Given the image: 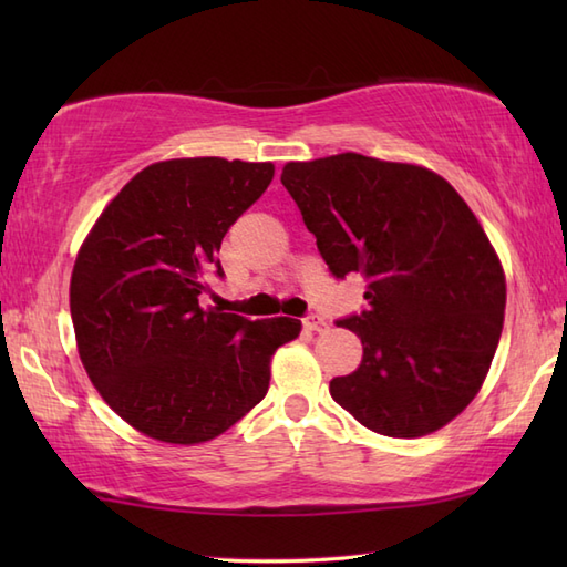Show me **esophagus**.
<instances>
[{"instance_id":"34e87169","label":"esophagus","mask_w":567,"mask_h":567,"mask_svg":"<svg viewBox=\"0 0 567 567\" xmlns=\"http://www.w3.org/2000/svg\"><path fill=\"white\" fill-rule=\"evenodd\" d=\"M302 327H305L307 331H323V329H327V321H323V319L317 317V315H309V317H305Z\"/></svg>"}]
</instances>
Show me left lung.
Segmentation results:
<instances>
[{"instance_id": "left-lung-1", "label": "left lung", "mask_w": 567, "mask_h": 567, "mask_svg": "<svg viewBox=\"0 0 567 567\" xmlns=\"http://www.w3.org/2000/svg\"><path fill=\"white\" fill-rule=\"evenodd\" d=\"M280 179L329 270L368 280V309L339 321L363 360L331 396L382 436L443 429L483 388L502 336L507 280L483 224L412 163L339 153L287 163Z\"/></svg>"}]
</instances>
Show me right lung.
I'll use <instances>...</instances> for the list:
<instances>
[{
    "label": "right lung",
    "mask_w": 567,
    "mask_h": 567,
    "mask_svg": "<svg viewBox=\"0 0 567 567\" xmlns=\"http://www.w3.org/2000/svg\"><path fill=\"white\" fill-rule=\"evenodd\" d=\"M272 163L173 158L143 167L82 240L70 277L78 353L102 400L148 439L195 445L244 419L302 321L207 307L228 228Z\"/></svg>",
    "instance_id": "right-lung-1"
}]
</instances>
